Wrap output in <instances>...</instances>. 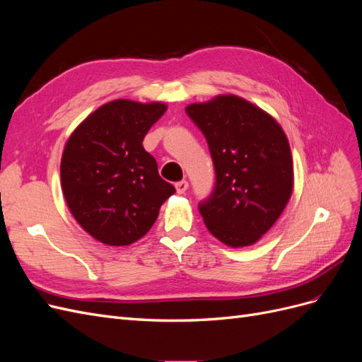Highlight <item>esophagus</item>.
Wrapping results in <instances>:
<instances>
[{"mask_svg": "<svg viewBox=\"0 0 362 362\" xmlns=\"http://www.w3.org/2000/svg\"><path fill=\"white\" fill-rule=\"evenodd\" d=\"M175 189H177L178 193H184L185 190L189 189V182L185 181V180H181V181H178V182H175Z\"/></svg>", "mask_w": 362, "mask_h": 362, "instance_id": "34e87169", "label": "esophagus"}]
</instances>
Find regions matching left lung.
Here are the masks:
<instances>
[{
    "label": "left lung",
    "instance_id": "obj_1",
    "mask_svg": "<svg viewBox=\"0 0 362 362\" xmlns=\"http://www.w3.org/2000/svg\"><path fill=\"white\" fill-rule=\"evenodd\" d=\"M185 113L201 129L216 182L199 213L216 238L254 245L278 221L293 190L288 140L275 119L234 95L192 104Z\"/></svg>",
    "mask_w": 362,
    "mask_h": 362
}]
</instances>
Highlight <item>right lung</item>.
Instances as JSON below:
<instances>
[{"label": "right lung", "instance_id": "add662e5", "mask_svg": "<svg viewBox=\"0 0 362 362\" xmlns=\"http://www.w3.org/2000/svg\"><path fill=\"white\" fill-rule=\"evenodd\" d=\"M161 103L116 100L87 116L62 157V189L75 221L98 242L127 246L144 237L175 187L141 141L166 112Z\"/></svg>", "mask_w": 362, "mask_h": 362}]
</instances>
